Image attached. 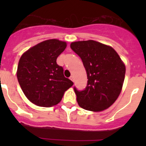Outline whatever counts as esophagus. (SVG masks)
<instances>
[{
  "label": "esophagus",
  "instance_id": "esophagus-1",
  "mask_svg": "<svg viewBox=\"0 0 146 146\" xmlns=\"http://www.w3.org/2000/svg\"><path fill=\"white\" fill-rule=\"evenodd\" d=\"M70 80H71L73 82L74 81V77H73V76H70Z\"/></svg>",
  "mask_w": 146,
  "mask_h": 146
}]
</instances>
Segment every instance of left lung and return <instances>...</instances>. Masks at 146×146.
<instances>
[{"mask_svg":"<svg viewBox=\"0 0 146 146\" xmlns=\"http://www.w3.org/2000/svg\"><path fill=\"white\" fill-rule=\"evenodd\" d=\"M70 48L81 58L88 79L83 90L74 87L78 105L92 111L109 108L118 98L126 73L119 54L112 47L93 40L72 42Z\"/></svg>","mask_w":146,"mask_h":146,"instance_id":"left-lung-1","label":"left lung"}]
</instances>
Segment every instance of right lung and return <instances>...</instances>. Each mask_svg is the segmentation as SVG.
Masks as SVG:
<instances>
[{"instance_id":"add662e5","label":"right lung","mask_w":146,"mask_h":146,"mask_svg":"<svg viewBox=\"0 0 146 146\" xmlns=\"http://www.w3.org/2000/svg\"><path fill=\"white\" fill-rule=\"evenodd\" d=\"M58 39L44 41L28 49L19 61L17 77L23 92L31 102L39 107L58 104L73 82L64 76L56 58L66 47Z\"/></svg>"}]
</instances>
